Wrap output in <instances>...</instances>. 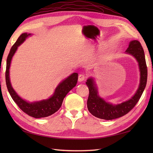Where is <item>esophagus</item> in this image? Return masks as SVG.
Segmentation results:
<instances>
[{"mask_svg":"<svg viewBox=\"0 0 153 153\" xmlns=\"http://www.w3.org/2000/svg\"><path fill=\"white\" fill-rule=\"evenodd\" d=\"M86 79V77L84 74H79V77H78V81L79 82H83V81H85Z\"/></svg>","mask_w":153,"mask_h":153,"instance_id":"1","label":"esophagus"}]
</instances>
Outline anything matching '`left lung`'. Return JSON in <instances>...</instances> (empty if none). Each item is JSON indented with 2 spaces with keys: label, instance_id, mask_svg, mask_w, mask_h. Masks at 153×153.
Here are the masks:
<instances>
[{
  "label": "left lung",
  "instance_id": "left-lung-1",
  "mask_svg": "<svg viewBox=\"0 0 153 153\" xmlns=\"http://www.w3.org/2000/svg\"><path fill=\"white\" fill-rule=\"evenodd\" d=\"M127 53L134 56L139 63L141 77L139 88L132 98L116 105L106 102L98 95L97 87L93 78L87 80L86 85L89 91L87 99V108L94 116L100 119L110 120L122 117L131 110L140 99L146 87L147 81V67L146 64L144 51L140 42L131 41L126 51Z\"/></svg>",
  "mask_w": 153,
  "mask_h": 153
}]
</instances>
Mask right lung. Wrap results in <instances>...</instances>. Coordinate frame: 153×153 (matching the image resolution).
Returning a JSON list of instances; mask_svg holds the SVG:
<instances>
[{
	"label": "right lung",
	"instance_id": "obj_1",
	"mask_svg": "<svg viewBox=\"0 0 153 153\" xmlns=\"http://www.w3.org/2000/svg\"><path fill=\"white\" fill-rule=\"evenodd\" d=\"M30 35H31V34H27V33H22L18 37V40L16 41V43L10 51L7 60H6L5 73L6 83L10 95L23 112L35 118H45V117L53 114L54 113L59 110L62 104L64 97L71 89H72L76 85L77 79H78V74L74 73L67 77L66 79L62 81L55 89L53 95L48 99L30 103L19 97L11 85L9 76V69L12 56H14L16 50H17L18 47L25 40V39Z\"/></svg>",
	"mask_w": 153,
	"mask_h": 153
}]
</instances>
